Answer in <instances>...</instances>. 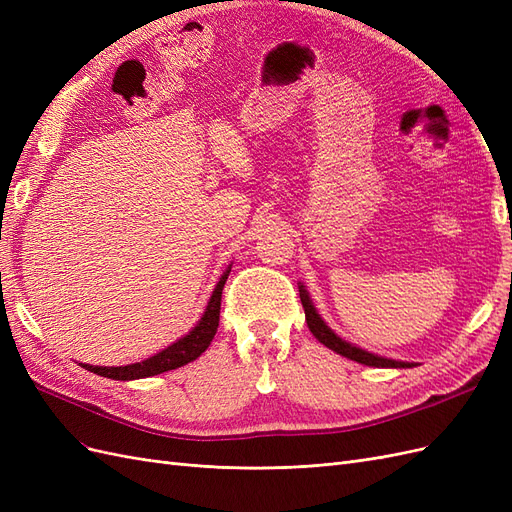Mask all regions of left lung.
Returning <instances> with one entry per match:
<instances>
[{
  "mask_svg": "<svg viewBox=\"0 0 512 512\" xmlns=\"http://www.w3.org/2000/svg\"><path fill=\"white\" fill-rule=\"evenodd\" d=\"M299 297H301V303H303V309H305V320H307L309 331H312L314 337L318 339V342L327 346L329 350L346 356V359H350V361L363 363V365H369V367H414V365H416V363H408V361L386 359V356H380V354H374V352H367V350L359 348L356 344L346 342L344 337H339V335L329 327V324L322 320V316L318 314V309L314 307L312 299H309V292H307V288H305L303 284H299Z\"/></svg>",
  "mask_w": 512,
  "mask_h": 512,
  "instance_id": "8db88e82",
  "label": "left lung"
}]
</instances>
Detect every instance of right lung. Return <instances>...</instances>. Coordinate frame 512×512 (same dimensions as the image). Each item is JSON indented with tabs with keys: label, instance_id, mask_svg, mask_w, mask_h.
<instances>
[{
	"label": "right lung",
	"instance_id": "right-lung-1",
	"mask_svg": "<svg viewBox=\"0 0 512 512\" xmlns=\"http://www.w3.org/2000/svg\"><path fill=\"white\" fill-rule=\"evenodd\" d=\"M230 269H232V265H228V269L220 277V282L215 284L211 297H209V303L205 307L203 316H200V320L196 322V327H192V331L188 335L179 337L175 344H170L168 348L149 356V359H145L141 363H130V365H121V367H100V365H89V363H79V365L85 367L87 371H94V374L111 378V380H138V378L158 376V374H164V371L177 369L181 365H188V363L196 361L198 356L209 348L211 339L215 337V331H218L222 290L228 280Z\"/></svg>",
	"mask_w": 512,
	"mask_h": 512
}]
</instances>
